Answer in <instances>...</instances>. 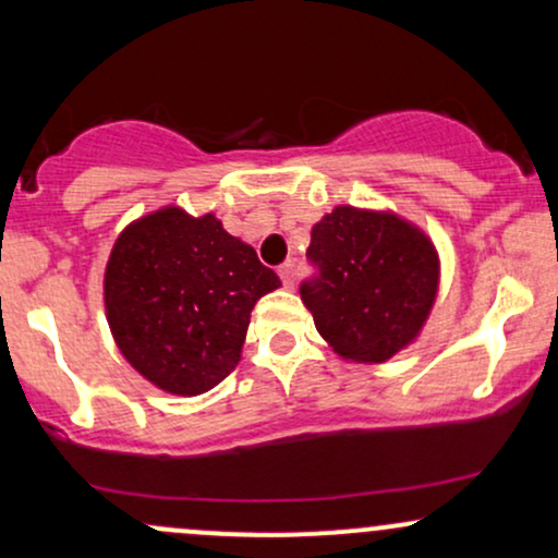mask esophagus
<instances>
[{"mask_svg": "<svg viewBox=\"0 0 558 558\" xmlns=\"http://www.w3.org/2000/svg\"><path fill=\"white\" fill-rule=\"evenodd\" d=\"M278 275H280V280H283L286 288H293V265H291V262L280 265L278 267Z\"/></svg>", "mask_w": 558, "mask_h": 558, "instance_id": "34e87169", "label": "esophagus"}]
</instances>
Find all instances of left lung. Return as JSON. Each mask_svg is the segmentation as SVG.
Wrapping results in <instances>:
<instances>
[{
    "label": "left lung",
    "instance_id": "obj_1",
    "mask_svg": "<svg viewBox=\"0 0 558 558\" xmlns=\"http://www.w3.org/2000/svg\"><path fill=\"white\" fill-rule=\"evenodd\" d=\"M299 288L319 336L354 362H386L417 336L438 291L433 243L396 215L336 207L312 228Z\"/></svg>",
    "mask_w": 558,
    "mask_h": 558
}]
</instances>
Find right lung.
<instances>
[{
  "mask_svg": "<svg viewBox=\"0 0 558 558\" xmlns=\"http://www.w3.org/2000/svg\"><path fill=\"white\" fill-rule=\"evenodd\" d=\"M280 278L213 215L168 207L114 243L107 319L125 360L170 393L196 396L233 373L259 296Z\"/></svg>",
  "mask_w": 558,
  "mask_h": 558,
  "instance_id": "1",
  "label": "right lung"
}]
</instances>
